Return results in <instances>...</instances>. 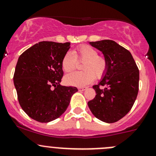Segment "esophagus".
Segmentation results:
<instances>
[{"label":"esophagus","instance_id":"34e87169","mask_svg":"<svg viewBox=\"0 0 156 156\" xmlns=\"http://www.w3.org/2000/svg\"><path fill=\"white\" fill-rule=\"evenodd\" d=\"M78 90H79V91H84V90H85L86 89H87V87H78Z\"/></svg>","mask_w":156,"mask_h":156}]
</instances>
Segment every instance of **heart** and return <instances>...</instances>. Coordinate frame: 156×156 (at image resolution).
Instances as JSON below:
<instances>
[{"label": "heart", "mask_w": 156, "mask_h": 156, "mask_svg": "<svg viewBox=\"0 0 156 156\" xmlns=\"http://www.w3.org/2000/svg\"><path fill=\"white\" fill-rule=\"evenodd\" d=\"M77 59L84 61L83 72H73L64 78L66 84L75 87H84L93 82L94 78H100L106 72L107 61L103 56H98L96 49L88 45H81L73 52H67L62 59V68L68 72L76 66Z\"/></svg>", "instance_id": "heart-1"}]
</instances>
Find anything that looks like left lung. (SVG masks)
Instances as JSON below:
<instances>
[{
	"instance_id": "1",
	"label": "left lung",
	"mask_w": 156,
	"mask_h": 156,
	"mask_svg": "<svg viewBox=\"0 0 156 156\" xmlns=\"http://www.w3.org/2000/svg\"><path fill=\"white\" fill-rule=\"evenodd\" d=\"M107 61V69L93 88L94 100L87 103L92 114L106 123H113L126 115L133 106L139 89V70L131 53L112 40L90 42ZM104 86V88L99 87Z\"/></svg>"
}]
</instances>
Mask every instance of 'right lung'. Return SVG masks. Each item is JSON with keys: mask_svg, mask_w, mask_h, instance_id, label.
Segmentation results:
<instances>
[{"mask_svg": "<svg viewBox=\"0 0 156 156\" xmlns=\"http://www.w3.org/2000/svg\"><path fill=\"white\" fill-rule=\"evenodd\" d=\"M70 43L41 41L23 52L15 69L13 82L23 111L34 120L47 123L66 112L75 87L60 84L62 59Z\"/></svg>", "mask_w": 156, "mask_h": 156, "instance_id": "right-lung-1", "label": "right lung"}]
</instances>
